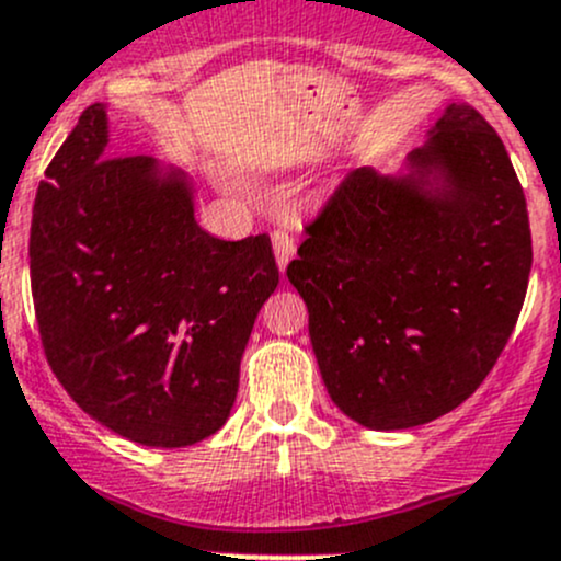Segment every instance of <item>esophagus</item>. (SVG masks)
<instances>
[{
	"label": "esophagus",
	"mask_w": 561,
	"mask_h": 561,
	"mask_svg": "<svg viewBox=\"0 0 561 561\" xmlns=\"http://www.w3.org/2000/svg\"><path fill=\"white\" fill-rule=\"evenodd\" d=\"M274 254H276V265H279V271L287 268V263L293 260V254H296V241H293V236L287 233V230H274Z\"/></svg>",
	"instance_id": "esophagus-1"
}]
</instances>
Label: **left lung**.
Instances as JSON below:
<instances>
[{
    "label": "left lung",
    "instance_id": "obj_1",
    "mask_svg": "<svg viewBox=\"0 0 561 561\" xmlns=\"http://www.w3.org/2000/svg\"><path fill=\"white\" fill-rule=\"evenodd\" d=\"M529 268L505 144L472 105L450 103L399 173L358 168L339 184L287 279L333 404L399 432L478 390L516 328Z\"/></svg>",
    "mask_w": 561,
    "mask_h": 561
}]
</instances>
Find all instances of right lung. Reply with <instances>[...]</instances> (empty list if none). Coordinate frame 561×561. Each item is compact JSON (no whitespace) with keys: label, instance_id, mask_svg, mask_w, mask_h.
Instances as JSON below:
<instances>
[{"label":"right lung","instance_id":"add662e5","mask_svg":"<svg viewBox=\"0 0 561 561\" xmlns=\"http://www.w3.org/2000/svg\"><path fill=\"white\" fill-rule=\"evenodd\" d=\"M89 105L39 181L30 274L45 358L83 412L149 448L222 428L241 355L279 285L268 236L195 222V184L151 157H107Z\"/></svg>","mask_w":561,"mask_h":561}]
</instances>
